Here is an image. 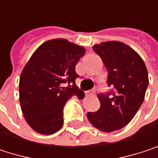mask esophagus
Returning a JSON list of instances; mask_svg holds the SVG:
<instances>
[{
    "label": "esophagus",
    "mask_w": 158,
    "mask_h": 158,
    "mask_svg": "<svg viewBox=\"0 0 158 158\" xmlns=\"http://www.w3.org/2000/svg\"><path fill=\"white\" fill-rule=\"evenodd\" d=\"M88 94H89V95H91V96H95V95H96V89H93L88 91Z\"/></svg>",
    "instance_id": "obj_1"
}]
</instances>
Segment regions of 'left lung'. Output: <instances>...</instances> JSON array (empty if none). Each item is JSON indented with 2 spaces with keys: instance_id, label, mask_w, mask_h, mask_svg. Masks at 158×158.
<instances>
[{
  "instance_id": "8db88e82",
  "label": "left lung",
  "mask_w": 158,
  "mask_h": 158,
  "mask_svg": "<svg viewBox=\"0 0 158 158\" xmlns=\"http://www.w3.org/2000/svg\"><path fill=\"white\" fill-rule=\"evenodd\" d=\"M108 71V86L113 89L98 94L101 107L88 112L89 123L97 129L110 133L127 125L144 100L148 73L141 56L127 45L110 41L95 45Z\"/></svg>"
}]
</instances>
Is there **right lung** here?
<instances>
[{
  "mask_svg": "<svg viewBox=\"0 0 158 158\" xmlns=\"http://www.w3.org/2000/svg\"><path fill=\"white\" fill-rule=\"evenodd\" d=\"M85 48L58 38L37 48L23 68L19 83L20 103L27 123L37 133L52 135L63 126L66 102L84 92L77 87L75 67Z\"/></svg>",
  "mask_w": 158,
  "mask_h": 158,
  "instance_id": "1",
  "label": "right lung"
}]
</instances>
